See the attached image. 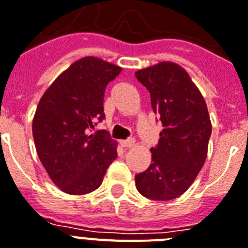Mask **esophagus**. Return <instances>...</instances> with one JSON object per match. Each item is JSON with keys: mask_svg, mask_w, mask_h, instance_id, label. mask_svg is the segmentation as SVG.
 Wrapping results in <instances>:
<instances>
[{"mask_svg": "<svg viewBox=\"0 0 248 248\" xmlns=\"http://www.w3.org/2000/svg\"><path fill=\"white\" fill-rule=\"evenodd\" d=\"M120 144H122V147H125V148L133 147L134 146V139L129 138V139H126V140H122V142H120Z\"/></svg>", "mask_w": 248, "mask_h": 248, "instance_id": "esophagus-1", "label": "esophagus"}]
</instances>
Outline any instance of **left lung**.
Wrapping results in <instances>:
<instances>
[{"label": "left lung", "mask_w": 248, "mask_h": 248, "mask_svg": "<svg viewBox=\"0 0 248 248\" xmlns=\"http://www.w3.org/2000/svg\"><path fill=\"white\" fill-rule=\"evenodd\" d=\"M151 93L162 123L152 162L136 175V187L152 200H172L189 189L208 155L212 122L202 92L189 73L173 62H159L136 72Z\"/></svg>", "instance_id": "left-lung-1"}]
</instances>
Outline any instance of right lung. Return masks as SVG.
<instances>
[{
    "instance_id": "add662e5",
    "label": "right lung",
    "mask_w": 248,
    "mask_h": 248,
    "mask_svg": "<svg viewBox=\"0 0 248 248\" xmlns=\"http://www.w3.org/2000/svg\"><path fill=\"white\" fill-rule=\"evenodd\" d=\"M122 67L97 57L69 65L43 93L32 119L36 153L59 189L83 195L101 185L116 158L118 143L105 130L90 134L104 119V92Z\"/></svg>"
}]
</instances>
